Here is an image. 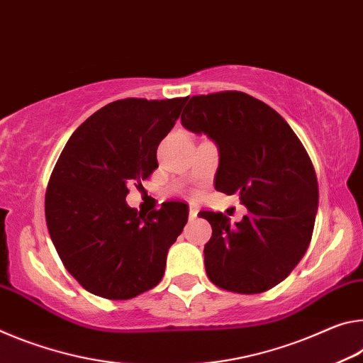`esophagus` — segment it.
<instances>
[{
	"label": "esophagus",
	"mask_w": 363,
	"mask_h": 363,
	"mask_svg": "<svg viewBox=\"0 0 363 363\" xmlns=\"http://www.w3.org/2000/svg\"><path fill=\"white\" fill-rule=\"evenodd\" d=\"M198 211H199L198 204H196V203H189V217H191V218L198 217Z\"/></svg>",
	"instance_id": "esophagus-1"
}]
</instances>
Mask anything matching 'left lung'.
Wrapping results in <instances>:
<instances>
[{"mask_svg": "<svg viewBox=\"0 0 363 363\" xmlns=\"http://www.w3.org/2000/svg\"><path fill=\"white\" fill-rule=\"evenodd\" d=\"M182 125L216 141V189L238 193L247 209L235 227L222 212H199L212 227L207 277L241 294L277 286L306 254L315 223L318 183L304 146L277 111L241 91L193 96Z\"/></svg>", "mask_w": 363, "mask_h": 363, "instance_id": "obj_1", "label": "left lung"}]
</instances>
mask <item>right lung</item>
Returning a JSON list of instances; mask_svg holds the SVG:
<instances>
[{
	"instance_id": "add662e5",
	"label": "right lung",
	"mask_w": 363,
	"mask_h": 363,
	"mask_svg": "<svg viewBox=\"0 0 363 363\" xmlns=\"http://www.w3.org/2000/svg\"><path fill=\"white\" fill-rule=\"evenodd\" d=\"M186 99L106 104L75 130L52 169L45 196L48 231L65 269L94 296L132 299L162 280L188 206L170 201L146 216L125 198L157 169L159 143Z\"/></svg>"
}]
</instances>
